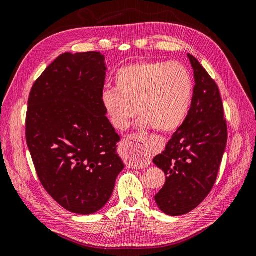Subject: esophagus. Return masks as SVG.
Segmentation results:
<instances>
[{"label": "esophagus", "instance_id": "obj_1", "mask_svg": "<svg viewBox=\"0 0 256 256\" xmlns=\"http://www.w3.org/2000/svg\"><path fill=\"white\" fill-rule=\"evenodd\" d=\"M130 140L132 141L131 142L130 144V148L134 152H138L140 154H143V152H145V150H144V145H143V143H144V140H143V138H141V136H134V138H130Z\"/></svg>", "mask_w": 256, "mask_h": 256}]
</instances>
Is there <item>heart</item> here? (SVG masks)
Wrapping results in <instances>:
<instances>
[{
  "label": "heart",
  "instance_id": "b5f03b06",
  "mask_svg": "<svg viewBox=\"0 0 256 256\" xmlns=\"http://www.w3.org/2000/svg\"><path fill=\"white\" fill-rule=\"evenodd\" d=\"M115 88L102 94V104L112 125L126 130L138 114L140 126L160 132H174L189 113L193 98V80L180 63L142 62L116 72Z\"/></svg>",
  "mask_w": 256,
  "mask_h": 256
}]
</instances>
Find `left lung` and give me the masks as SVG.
<instances>
[{
	"label": "left lung",
	"mask_w": 256,
	"mask_h": 256,
	"mask_svg": "<svg viewBox=\"0 0 256 256\" xmlns=\"http://www.w3.org/2000/svg\"><path fill=\"white\" fill-rule=\"evenodd\" d=\"M188 58L196 83L189 113L152 160L166 174L154 200L162 212L172 216L190 212L209 194L228 141L219 88L198 60L191 54Z\"/></svg>",
	"instance_id": "1"
}]
</instances>
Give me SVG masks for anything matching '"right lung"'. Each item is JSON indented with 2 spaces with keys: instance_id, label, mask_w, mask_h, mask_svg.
I'll use <instances>...</instances> for the list:
<instances>
[{
  "instance_id": "add662e5",
  "label": "right lung",
  "mask_w": 256,
  "mask_h": 256,
  "mask_svg": "<svg viewBox=\"0 0 256 256\" xmlns=\"http://www.w3.org/2000/svg\"><path fill=\"white\" fill-rule=\"evenodd\" d=\"M104 60L100 52L60 54L28 97L26 136L37 175L74 214L100 210L125 168L118 152L120 136L102 104Z\"/></svg>"
}]
</instances>
